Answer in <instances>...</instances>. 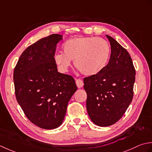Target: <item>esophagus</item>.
Instances as JSON below:
<instances>
[{"label":"esophagus","mask_w":152,"mask_h":152,"mask_svg":"<svg viewBox=\"0 0 152 152\" xmlns=\"http://www.w3.org/2000/svg\"><path fill=\"white\" fill-rule=\"evenodd\" d=\"M75 82H76V85L77 86V87L79 88H82L83 85H84V83H83V81L81 79H75Z\"/></svg>","instance_id":"34e87169"}]
</instances>
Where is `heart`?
<instances>
[{
  "instance_id": "heart-1",
  "label": "heart",
  "mask_w": 152,
  "mask_h": 152,
  "mask_svg": "<svg viewBox=\"0 0 152 152\" xmlns=\"http://www.w3.org/2000/svg\"><path fill=\"white\" fill-rule=\"evenodd\" d=\"M64 53L58 52L54 61L61 73L67 72L71 60L85 75L91 76L104 69L110 58L111 48L106 40L96 37H74L64 43Z\"/></svg>"
}]
</instances>
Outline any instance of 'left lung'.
Masks as SVG:
<instances>
[{
    "instance_id": "8db88e82",
    "label": "left lung",
    "mask_w": 152,
    "mask_h": 152,
    "mask_svg": "<svg viewBox=\"0 0 152 152\" xmlns=\"http://www.w3.org/2000/svg\"><path fill=\"white\" fill-rule=\"evenodd\" d=\"M107 66L96 75L84 79L87 94L86 110L91 121L100 126L113 125L131 104L136 72L129 52L113 37Z\"/></svg>"
}]
</instances>
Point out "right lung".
Wrapping results in <instances>:
<instances>
[{
	"label": "right lung",
	"mask_w": 152,
	"mask_h": 152,
	"mask_svg": "<svg viewBox=\"0 0 152 152\" xmlns=\"http://www.w3.org/2000/svg\"><path fill=\"white\" fill-rule=\"evenodd\" d=\"M61 39L62 35L52 34L29 46L14 71L18 104L31 122L44 129L61 125L68 102L77 89L72 76L58 72L54 61Z\"/></svg>",
	"instance_id": "1"
}]
</instances>
